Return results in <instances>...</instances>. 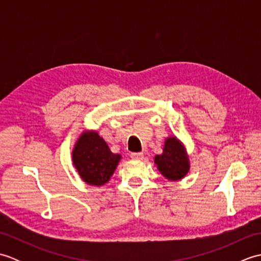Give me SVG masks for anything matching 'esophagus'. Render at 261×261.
I'll list each match as a JSON object with an SVG mask.
<instances>
[{"mask_svg":"<svg viewBox=\"0 0 261 261\" xmlns=\"http://www.w3.org/2000/svg\"><path fill=\"white\" fill-rule=\"evenodd\" d=\"M130 157L135 160H141V159H143V153L142 152H132L130 154Z\"/></svg>","mask_w":261,"mask_h":261,"instance_id":"obj_1","label":"esophagus"}]
</instances>
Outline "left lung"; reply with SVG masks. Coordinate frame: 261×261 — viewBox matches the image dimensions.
<instances>
[{
  "instance_id": "1",
  "label": "left lung",
  "mask_w": 261,
  "mask_h": 261,
  "mask_svg": "<svg viewBox=\"0 0 261 261\" xmlns=\"http://www.w3.org/2000/svg\"><path fill=\"white\" fill-rule=\"evenodd\" d=\"M154 163L162 175L169 180H179L190 170V160L184 145L176 137L165 140L162 154L154 157Z\"/></svg>"
}]
</instances>
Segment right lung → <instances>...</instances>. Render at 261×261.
Returning <instances> with one entry per match:
<instances>
[{"instance_id":"add662e5","label":"right lung","mask_w":261,"mask_h":261,"mask_svg":"<svg viewBox=\"0 0 261 261\" xmlns=\"http://www.w3.org/2000/svg\"><path fill=\"white\" fill-rule=\"evenodd\" d=\"M121 159L95 131L83 132L73 149V164L81 178L92 186H102L110 180Z\"/></svg>"}]
</instances>
